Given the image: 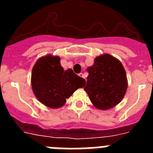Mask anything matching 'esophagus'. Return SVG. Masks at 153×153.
I'll return each mask as SVG.
<instances>
[{"label": "esophagus", "mask_w": 153, "mask_h": 153, "mask_svg": "<svg viewBox=\"0 0 153 153\" xmlns=\"http://www.w3.org/2000/svg\"><path fill=\"white\" fill-rule=\"evenodd\" d=\"M79 76H80V77H82V78H84L85 77L84 75H83V74H82V73L79 74Z\"/></svg>", "instance_id": "esophagus-1"}]
</instances>
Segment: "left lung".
Listing matches in <instances>:
<instances>
[{"label": "left lung", "instance_id": "left-lung-1", "mask_svg": "<svg viewBox=\"0 0 153 153\" xmlns=\"http://www.w3.org/2000/svg\"><path fill=\"white\" fill-rule=\"evenodd\" d=\"M86 70L89 75L84 90L93 106L106 110L120 103L128 86L122 63L114 56L104 53L97 56L93 66Z\"/></svg>", "mask_w": 153, "mask_h": 153}]
</instances>
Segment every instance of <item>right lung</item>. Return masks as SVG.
Wrapping results in <instances>:
<instances>
[{
	"label": "right lung",
	"mask_w": 153,
	"mask_h": 153,
	"mask_svg": "<svg viewBox=\"0 0 153 153\" xmlns=\"http://www.w3.org/2000/svg\"><path fill=\"white\" fill-rule=\"evenodd\" d=\"M85 85V79L74 74L73 70H63L58 56H42L32 69L31 86L35 97L41 103L52 109L63 106L66 99Z\"/></svg>",
	"instance_id": "1"
}]
</instances>
